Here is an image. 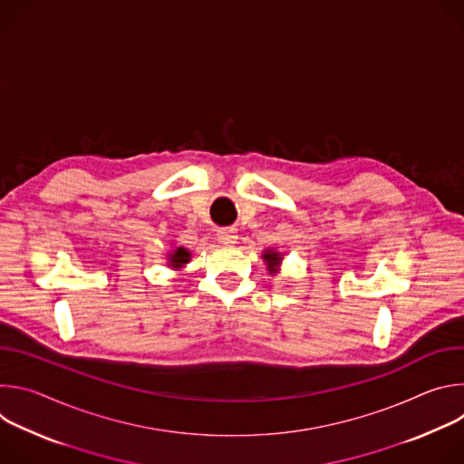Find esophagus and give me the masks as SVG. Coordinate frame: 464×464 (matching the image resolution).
Here are the masks:
<instances>
[{
	"label": "esophagus",
	"instance_id": "34e87169",
	"mask_svg": "<svg viewBox=\"0 0 464 464\" xmlns=\"http://www.w3.org/2000/svg\"><path fill=\"white\" fill-rule=\"evenodd\" d=\"M217 238L220 244H233L237 238V231L233 227H222L217 231Z\"/></svg>",
	"mask_w": 464,
	"mask_h": 464
}]
</instances>
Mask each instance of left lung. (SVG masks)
Here are the masks:
<instances>
[{"label":"left lung","mask_w":464,"mask_h":464,"mask_svg":"<svg viewBox=\"0 0 464 464\" xmlns=\"http://www.w3.org/2000/svg\"><path fill=\"white\" fill-rule=\"evenodd\" d=\"M262 256L266 258V262H268L270 274H276V272H277V266H279V262H281V255H279V253H274V251H266Z\"/></svg>","instance_id":"8db88e82"}]
</instances>
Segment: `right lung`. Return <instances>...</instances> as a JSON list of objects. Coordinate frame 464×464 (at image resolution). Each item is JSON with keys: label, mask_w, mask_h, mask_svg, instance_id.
I'll return each instance as SVG.
<instances>
[{"label": "right lung", "mask_w": 464, "mask_h": 464, "mask_svg": "<svg viewBox=\"0 0 464 464\" xmlns=\"http://www.w3.org/2000/svg\"><path fill=\"white\" fill-rule=\"evenodd\" d=\"M188 256H190V253H188L185 247H178V249L170 255V266L179 268L181 264L188 262Z\"/></svg>", "instance_id": "add662e5"}]
</instances>
